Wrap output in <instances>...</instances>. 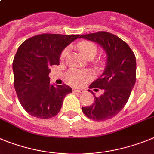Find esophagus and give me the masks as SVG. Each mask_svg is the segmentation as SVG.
Segmentation results:
<instances>
[{"mask_svg": "<svg viewBox=\"0 0 154 154\" xmlns=\"http://www.w3.org/2000/svg\"><path fill=\"white\" fill-rule=\"evenodd\" d=\"M84 90L82 89H77V88H74L73 89V92H75V93H80V94H81V93H84Z\"/></svg>", "mask_w": 154, "mask_h": 154, "instance_id": "1", "label": "esophagus"}]
</instances>
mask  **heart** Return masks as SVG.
I'll use <instances>...</instances> for the list:
<instances>
[{
  "instance_id": "1",
  "label": "heart",
  "mask_w": 154,
  "mask_h": 154,
  "mask_svg": "<svg viewBox=\"0 0 154 154\" xmlns=\"http://www.w3.org/2000/svg\"><path fill=\"white\" fill-rule=\"evenodd\" d=\"M77 48L85 57L93 58L97 53V47L94 42L84 41L77 44ZM67 49H65L61 54V58H64L67 54ZM92 74L89 70H80L72 69L67 73V80L71 85L81 86L91 78Z\"/></svg>"
}]
</instances>
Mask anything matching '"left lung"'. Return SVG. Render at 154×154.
<instances>
[{"instance_id":"8db88e82","label":"left lung","mask_w":154,"mask_h":154,"mask_svg":"<svg viewBox=\"0 0 154 154\" xmlns=\"http://www.w3.org/2000/svg\"><path fill=\"white\" fill-rule=\"evenodd\" d=\"M80 38L100 44L106 54L103 73L90 85V89L103 94L96 97L94 103L82 107L88 118L96 121L110 119L124 107L136 82V57L128 44L117 36L105 31L83 34Z\"/></svg>"}]
</instances>
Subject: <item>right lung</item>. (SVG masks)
Returning a JSON list of instances; mask_svg holds the SVG:
<instances>
[{
  "label": "right lung",
  "mask_w": 154,
  "mask_h": 154,
  "mask_svg": "<svg viewBox=\"0 0 154 154\" xmlns=\"http://www.w3.org/2000/svg\"><path fill=\"white\" fill-rule=\"evenodd\" d=\"M79 37L39 34L23 41L17 49L13 60L14 86L21 106L33 117L56 116L65 96L72 92L67 84H50V67L59 65L62 51Z\"/></svg>",
  "instance_id": "right-lung-1"
}]
</instances>
